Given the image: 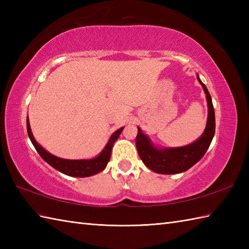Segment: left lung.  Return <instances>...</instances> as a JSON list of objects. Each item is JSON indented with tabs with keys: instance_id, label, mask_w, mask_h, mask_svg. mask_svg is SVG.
Returning <instances> with one entry per match:
<instances>
[{
	"instance_id": "8db88e82",
	"label": "left lung",
	"mask_w": 249,
	"mask_h": 249,
	"mask_svg": "<svg viewBox=\"0 0 249 249\" xmlns=\"http://www.w3.org/2000/svg\"><path fill=\"white\" fill-rule=\"evenodd\" d=\"M198 80L206 94L209 115L204 133L197 141L186 146L160 150L153 145L150 139L138 128V135L136 138L138 154L144 165L154 172L160 174H177L188 170L203 157L212 142L215 134V112L212 98L208 89L201 82L199 77Z\"/></svg>"
}]
</instances>
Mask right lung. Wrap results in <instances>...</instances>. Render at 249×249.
I'll return each instance as SVG.
<instances>
[{"instance_id": "1", "label": "right lung", "mask_w": 249, "mask_h": 249, "mask_svg": "<svg viewBox=\"0 0 249 249\" xmlns=\"http://www.w3.org/2000/svg\"><path fill=\"white\" fill-rule=\"evenodd\" d=\"M26 129H28L29 137L32 141V143H33L34 147L36 149V151L38 152L40 157L43 158L45 161L48 162L50 166L56 169L57 171L66 174V176L76 177V178H87V177H91L100 171H103L106 168V166H107V163L110 160L112 146L114 144V142L118 140L120 134L122 133V130H123V127L116 130L115 133L110 137L107 145L105 146L103 152L100 153L97 157L93 158V160H63V158L56 157L54 155L50 154L49 152H47L44 147H41L34 139L33 134H32V131H31L29 118L26 119Z\"/></svg>"}]
</instances>
